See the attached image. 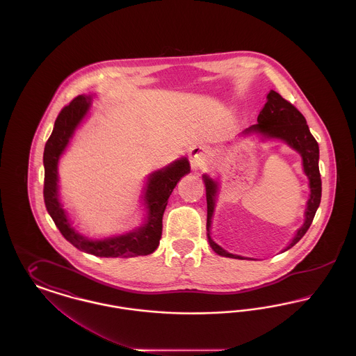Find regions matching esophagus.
Masks as SVG:
<instances>
[{
    "label": "esophagus",
    "instance_id": "esophagus-1",
    "mask_svg": "<svg viewBox=\"0 0 356 356\" xmlns=\"http://www.w3.org/2000/svg\"><path fill=\"white\" fill-rule=\"evenodd\" d=\"M189 159H191V167L193 170L202 168V165L205 161V152L202 147H193L189 151Z\"/></svg>",
    "mask_w": 356,
    "mask_h": 356
}]
</instances>
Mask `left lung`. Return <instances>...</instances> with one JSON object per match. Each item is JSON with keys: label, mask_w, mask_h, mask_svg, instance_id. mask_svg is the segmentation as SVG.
Listing matches in <instances>:
<instances>
[{"label": "left lung", "mask_w": 356, "mask_h": 356, "mask_svg": "<svg viewBox=\"0 0 356 356\" xmlns=\"http://www.w3.org/2000/svg\"><path fill=\"white\" fill-rule=\"evenodd\" d=\"M268 102H266L264 108L260 111L257 116V124L248 128L245 132H259L261 135L273 138H280L286 141L293 149L302 154L303 157V168L305 175L309 179V188L311 195L307 203L305 209V221L303 227L298 231L296 236L291 241L284 251L293 247L302 237L305 236L308 231L311 222L315 218L316 209L321 204L322 197V179L319 172V145L315 137L311 135L305 116L298 111L295 105L283 99L277 92L271 90L267 96ZM205 180V192H207V231H208V241L211 248L221 256L232 257V259H245L237 254H229L219 247L211 236H209V227L211 219L213 215L215 207V196L218 186L211 179L204 176Z\"/></svg>", "instance_id": "8db88e82"}]
</instances>
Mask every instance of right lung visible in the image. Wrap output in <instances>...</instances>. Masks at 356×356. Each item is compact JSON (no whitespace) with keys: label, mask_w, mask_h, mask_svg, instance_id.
I'll list each match as a JSON object with an SVG mask.
<instances>
[{"label":"right lung","mask_w":356,"mask_h":356,"mask_svg":"<svg viewBox=\"0 0 356 356\" xmlns=\"http://www.w3.org/2000/svg\"><path fill=\"white\" fill-rule=\"evenodd\" d=\"M90 97L77 96L65 105L54 121V128L44 149V202L45 207L60 229L63 236L77 250L100 257H134L152 254L159 247L163 232V215L168 204L170 193L177 181L186 175L191 167L186 159L175 161L170 167L154 172L148 179L145 192V204L148 208V221L138 231L124 236L106 238L102 241H90L79 235L69 222L65 211L58 202L57 195V163L68 145L69 138L77 125L84 119Z\"/></svg>","instance_id":"1"}]
</instances>
